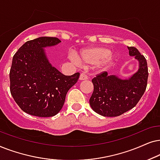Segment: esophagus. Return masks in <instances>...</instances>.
I'll return each mask as SVG.
<instances>
[{
	"instance_id": "34e87169",
	"label": "esophagus",
	"mask_w": 160,
	"mask_h": 160,
	"mask_svg": "<svg viewBox=\"0 0 160 160\" xmlns=\"http://www.w3.org/2000/svg\"><path fill=\"white\" fill-rule=\"evenodd\" d=\"M88 79V76L86 75L85 73H81L80 74V80H86Z\"/></svg>"
}]
</instances>
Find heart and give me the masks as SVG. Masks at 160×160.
<instances>
[{"label":"heart","mask_w":160,"mask_h":160,"mask_svg":"<svg viewBox=\"0 0 160 160\" xmlns=\"http://www.w3.org/2000/svg\"><path fill=\"white\" fill-rule=\"evenodd\" d=\"M72 60L76 63L80 61L76 55L72 56ZM80 58L82 63L87 65H95L97 69L104 71L110 67L113 61L115 56L110 50L105 47H90L83 49L80 52Z\"/></svg>","instance_id":"obj_1"}]
</instances>
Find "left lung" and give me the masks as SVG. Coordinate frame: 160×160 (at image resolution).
<instances>
[{"label": "left lung", "mask_w": 160, "mask_h": 160, "mask_svg": "<svg viewBox=\"0 0 160 160\" xmlns=\"http://www.w3.org/2000/svg\"><path fill=\"white\" fill-rule=\"evenodd\" d=\"M129 54L138 61L139 68L130 78L121 79L105 72L92 80L93 92L89 99L93 111L103 116L115 117L137 105L146 91L148 67L137 48L128 47Z\"/></svg>", "instance_id": "8db88e82"}]
</instances>
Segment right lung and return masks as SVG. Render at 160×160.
<instances>
[{
	"instance_id": "obj_1",
	"label": "right lung",
	"mask_w": 160,
	"mask_h": 160,
	"mask_svg": "<svg viewBox=\"0 0 160 160\" xmlns=\"http://www.w3.org/2000/svg\"><path fill=\"white\" fill-rule=\"evenodd\" d=\"M61 42L42 37L28 41L12 59L10 91L22 110L31 116L51 117L63 108L66 95L78 82L80 73L67 76L52 67L44 48Z\"/></svg>"
}]
</instances>
